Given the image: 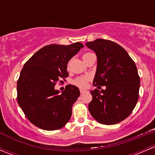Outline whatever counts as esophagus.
I'll return each instance as SVG.
<instances>
[{
	"instance_id": "obj_1",
	"label": "esophagus",
	"mask_w": 155,
	"mask_h": 155,
	"mask_svg": "<svg viewBox=\"0 0 155 155\" xmlns=\"http://www.w3.org/2000/svg\"><path fill=\"white\" fill-rule=\"evenodd\" d=\"M85 91H85V89H82V88L80 89V93H81V94H83V93H85Z\"/></svg>"
}]
</instances>
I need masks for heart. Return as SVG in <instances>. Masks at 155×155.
I'll use <instances>...</instances> for the list:
<instances>
[{
    "label": "heart",
    "instance_id": "b5f03b06",
    "mask_svg": "<svg viewBox=\"0 0 155 155\" xmlns=\"http://www.w3.org/2000/svg\"><path fill=\"white\" fill-rule=\"evenodd\" d=\"M88 54H90V52L85 53V54H83V58L85 57V56ZM88 79H89L88 76H81V77L76 78V79L74 80V82H73V83L80 87H86L87 82V81H88Z\"/></svg>",
    "mask_w": 155,
    "mask_h": 155
}]
</instances>
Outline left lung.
Returning <instances> with one entry per match:
<instances>
[{
  "label": "left lung",
  "instance_id": "8db88e82",
  "mask_svg": "<svg viewBox=\"0 0 155 155\" xmlns=\"http://www.w3.org/2000/svg\"><path fill=\"white\" fill-rule=\"evenodd\" d=\"M85 46L93 50L97 64L88 104L91 115L103 124H115L124 120L135 108L140 79L137 66L124 48L110 40L97 39Z\"/></svg>",
  "mask_w": 155,
  "mask_h": 155
}]
</instances>
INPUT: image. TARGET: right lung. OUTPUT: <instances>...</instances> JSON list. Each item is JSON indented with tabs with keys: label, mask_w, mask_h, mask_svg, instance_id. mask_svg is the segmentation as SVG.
Wrapping results in <instances>:
<instances>
[{
	"label": "right lung",
	"mask_w": 155,
	"mask_h": 155,
	"mask_svg": "<svg viewBox=\"0 0 155 155\" xmlns=\"http://www.w3.org/2000/svg\"><path fill=\"white\" fill-rule=\"evenodd\" d=\"M83 47L79 42L48 45L25 64L17 82V100L28 119L40 129H61L70 119L79 89L68 85L60 94L54 85L60 78L69 76V61Z\"/></svg>",
	"instance_id": "add662e5"
}]
</instances>
